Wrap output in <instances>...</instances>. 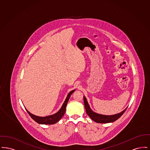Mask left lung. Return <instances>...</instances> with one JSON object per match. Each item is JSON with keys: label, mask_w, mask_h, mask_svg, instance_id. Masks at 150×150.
Instances as JSON below:
<instances>
[{"label": "left lung", "mask_w": 150, "mask_h": 150, "mask_svg": "<svg viewBox=\"0 0 150 150\" xmlns=\"http://www.w3.org/2000/svg\"><path fill=\"white\" fill-rule=\"evenodd\" d=\"M84 103L86 108V112L88 115L91 117L92 120L98 123H108L112 122L117 120L120 118L122 114L125 112L127 107L123 110L122 112L113 115H104L99 114L94 112L89 107V105L87 102L86 97L84 96Z\"/></svg>", "instance_id": "obj_1"}]
</instances>
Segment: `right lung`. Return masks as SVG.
<instances>
[{
	"instance_id": "1",
	"label": "right lung",
	"mask_w": 150,
	"mask_h": 150,
	"mask_svg": "<svg viewBox=\"0 0 150 150\" xmlns=\"http://www.w3.org/2000/svg\"><path fill=\"white\" fill-rule=\"evenodd\" d=\"M75 90L71 91L70 93L68 94L66 100H64V103H63L62 106L60 110L57 112V113L54 114L50 115L48 116H45V117H40L35 116L34 115L31 114L29 111H28L26 109L27 112H28L29 115L31 116V117L35 121L40 124H54L55 123L57 122L58 121H59V120L62 117V116L64 115V112L66 111V107L67 106V102L69 100V98L71 96L72 93L75 91Z\"/></svg>"
}]
</instances>
